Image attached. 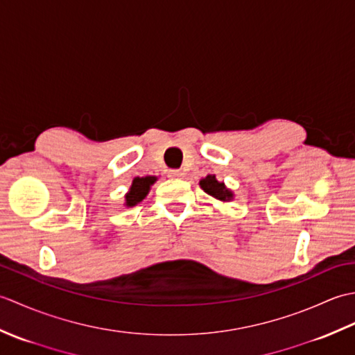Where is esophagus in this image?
Segmentation results:
<instances>
[{"mask_svg": "<svg viewBox=\"0 0 355 355\" xmlns=\"http://www.w3.org/2000/svg\"><path fill=\"white\" fill-rule=\"evenodd\" d=\"M168 175L171 177V178H182L184 173L182 172V171H178V169H171L169 172H168Z\"/></svg>", "mask_w": 355, "mask_h": 355, "instance_id": "obj_1", "label": "esophagus"}]
</instances>
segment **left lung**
Here are the masks:
<instances>
[{
  "label": "left lung",
  "mask_w": 355,
  "mask_h": 355,
  "mask_svg": "<svg viewBox=\"0 0 355 355\" xmlns=\"http://www.w3.org/2000/svg\"><path fill=\"white\" fill-rule=\"evenodd\" d=\"M200 186L202 187V191L216 200L227 201L232 198V192L224 186V183L218 182L215 175H207L206 178H202L200 182Z\"/></svg>",
  "instance_id": "left-lung-1"
}]
</instances>
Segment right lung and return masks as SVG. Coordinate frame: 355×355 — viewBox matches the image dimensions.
I'll use <instances>...</instances> for the list:
<instances>
[{"mask_svg": "<svg viewBox=\"0 0 355 355\" xmlns=\"http://www.w3.org/2000/svg\"><path fill=\"white\" fill-rule=\"evenodd\" d=\"M155 182V177H145V178H135L130 189V193L126 195V206H135L143 198L146 197L149 192V186Z\"/></svg>", "mask_w": 355, "mask_h": 355, "instance_id": "obj_1", "label": "right lung"}]
</instances>
